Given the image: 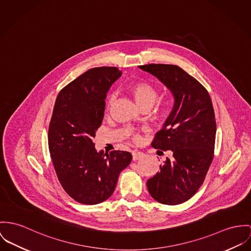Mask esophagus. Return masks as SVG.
Segmentation results:
<instances>
[{"label":"esophagus","mask_w":251,"mask_h":251,"mask_svg":"<svg viewBox=\"0 0 251 251\" xmlns=\"http://www.w3.org/2000/svg\"><path fill=\"white\" fill-rule=\"evenodd\" d=\"M132 154H133V160L134 161H136V160H138V159H140L144 156V154L142 152H139V151H133Z\"/></svg>","instance_id":"esophagus-1"}]
</instances>
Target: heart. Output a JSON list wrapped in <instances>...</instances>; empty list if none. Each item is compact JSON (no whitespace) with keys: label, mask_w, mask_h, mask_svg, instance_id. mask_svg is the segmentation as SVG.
Returning a JSON list of instances; mask_svg holds the SVG:
<instances>
[{"label":"heart","mask_w":251,"mask_h":251,"mask_svg":"<svg viewBox=\"0 0 251 251\" xmlns=\"http://www.w3.org/2000/svg\"><path fill=\"white\" fill-rule=\"evenodd\" d=\"M128 92L132 97H134L136 104L140 109L152 108L158 98L157 89L154 87V85L144 81H138V82L132 83L128 87ZM114 99H115V95H110L108 97L106 100L107 108L111 106ZM170 109H171V104L169 101L167 100L159 101L157 102V105L154 108V116L158 118H165L170 113Z\"/></svg>","instance_id":"b5f03b06"}]
</instances>
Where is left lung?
I'll use <instances>...</instances> for the list:
<instances>
[{
	"label": "left lung",
	"mask_w": 251,
	"mask_h": 251,
	"mask_svg": "<svg viewBox=\"0 0 251 251\" xmlns=\"http://www.w3.org/2000/svg\"><path fill=\"white\" fill-rule=\"evenodd\" d=\"M160 80L172 93L175 103L163 128L152 146L172 151V157L147 180V188L156 201L175 205L193 197L201 186L214 156L216 119L206 89L176 65L139 66Z\"/></svg>",
	"instance_id": "1"
}]
</instances>
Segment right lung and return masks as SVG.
I'll use <instances>...</instances> for the list:
<instances>
[{"mask_svg":"<svg viewBox=\"0 0 251 251\" xmlns=\"http://www.w3.org/2000/svg\"><path fill=\"white\" fill-rule=\"evenodd\" d=\"M120 75L116 67L91 69L63 88L54 104L49 127L50 157L64 190L83 204L109 199L132 160L126 151L97 152L93 142L107 93Z\"/></svg>","mask_w":251,"mask_h":251,"instance_id":"obj_1","label":"right lung"}]
</instances>
